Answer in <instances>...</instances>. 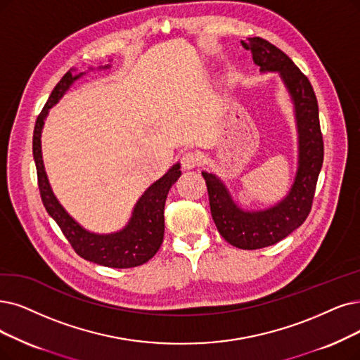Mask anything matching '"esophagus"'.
<instances>
[{
  "label": "esophagus",
  "mask_w": 360,
  "mask_h": 360,
  "mask_svg": "<svg viewBox=\"0 0 360 360\" xmlns=\"http://www.w3.org/2000/svg\"><path fill=\"white\" fill-rule=\"evenodd\" d=\"M199 164H200V155L198 152L189 150V152L183 153V156H181V165H183V168L192 169V168L198 167Z\"/></svg>",
  "instance_id": "1"
}]
</instances>
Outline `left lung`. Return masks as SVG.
Returning a JSON list of instances; mask_svg holds the SVG:
<instances>
[{
	"label": "left lung",
	"mask_w": 360,
	"mask_h": 360,
	"mask_svg": "<svg viewBox=\"0 0 360 360\" xmlns=\"http://www.w3.org/2000/svg\"><path fill=\"white\" fill-rule=\"evenodd\" d=\"M243 49L252 54L262 74L278 72L294 106L298 162L290 192L264 210H243L220 177L202 171L207 181L212 220L220 235L236 248L260 250L275 245L304 223L311 208L316 183L323 162V140L319 108L307 77L294 62L263 38H247Z\"/></svg>",
	"instance_id": "8db88e82"
}]
</instances>
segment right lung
I'll return each mask as SVG.
<instances>
[{
	"instance_id": "right-lung-1",
	"label": "right lung",
	"mask_w": 360,
	"mask_h": 360,
	"mask_svg": "<svg viewBox=\"0 0 360 360\" xmlns=\"http://www.w3.org/2000/svg\"><path fill=\"white\" fill-rule=\"evenodd\" d=\"M108 68H110V65L100 66L98 69ZM74 70L75 69H70L66 72L63 78L57 82L44 109L38 115L34 128L32 150L42 204H44L50 217L59 224L72 248L85 260L113 269H128L145 264L161 248L165 227V199L171 186L181 176L180 162L172 165L161 179H158L143 192L133 208L130 220L121 230L112 233H94L84 229L63 208L59 199L53 193L41 150V134L50 109L65 96L70 85L85 74V72H79L78 75H72Z\"/></svg>"
}]
</instances>
